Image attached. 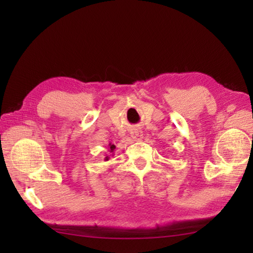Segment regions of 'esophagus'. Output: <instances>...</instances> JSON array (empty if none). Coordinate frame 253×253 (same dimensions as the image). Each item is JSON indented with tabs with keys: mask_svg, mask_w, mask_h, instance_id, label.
<instances>
[{
	"mask_svg": "<svg viewBox=\"0 0 253 253\" xmlns=\"http://www.w3.org/2000/svg\"><path fill=\"white\" fill-rule=\"evenodd\" d=\"M130 136L134 139H142L143 138V131L138 129V128H134V129H131V131H130Z\"/></svg>",
	"mask_w": 253,
	"mask_h": 253,
	"instance_id": "34e87169",
	"label": "esophagus"
}]
</instances>
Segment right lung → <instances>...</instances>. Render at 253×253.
Segmentation results:
<instances>
[{"label": "right lung", "mask_w": 253, "mask_h": 253, "mask_svg": "<svg viewBox=\"0 0 253 253\" xmlns=\"http://www.w3.org/2000/svg\"><path fill=\"white\" fill-rule=\"evenodd\" d=\"M115 148H116V146H115V145H113V144H109V153L110 154H114V151H115ZM109 158H110V156L109 155H106V157H105V161H109Z\"/></svg>", "instance_id": "right-lung-1"}]
</instances>
